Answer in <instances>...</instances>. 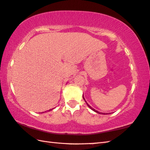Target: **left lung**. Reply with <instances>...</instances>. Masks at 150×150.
Segmentation results:
<instances>
[{"instance_id": "left-lung-1", "label": "left lung", "mask_w": 150, "mask_h": 150, "mask_svg": "<svg viewBox=\"0 0 150 150\" xmlns=\"http://www.w3.org/2000/svg\"><path fill=\"white\" fill-rule=\"evenodd\" d=\"M83 99H84V96H83ZM84 101H85V102H86V100H85V99H84ZM86 104H87V105H88V107L90 108V109H92L93 111H94V112H97V113H98V114H100V112H98V111H97V110H96L95 109H94V108H93L92 107H91L90 106V105H88V104L87 103H86Z\"/></svg>"}]
</instances>
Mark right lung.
Listing matches in <instances>:
<instances>
[{
    "mask_svg": "<svg viewBox=\"0 0 150 150\" xmlns=\"http://www.w3.org/2000/svg\"><path fill=\"white\" fill-rule=\"evenodd\" d=\"M50 110H51V109H50V110H49V111H50Z\"/></svg>",
    "mask_w": 150,
    "mask_h": 150,
    "instance_id": "1",
    "label": "right lung"
}]
</instances>
